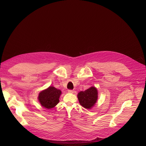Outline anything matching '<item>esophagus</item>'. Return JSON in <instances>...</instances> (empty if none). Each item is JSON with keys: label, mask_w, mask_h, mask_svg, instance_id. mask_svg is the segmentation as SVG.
I'll return each mask as SVG.
<instances>
[{"label": "esophagus", "mask_w": 146, "mask_h": 146, "mask_svg": "<svg viewBox=\"0 0 146 146\" xmlns=\"http://www.w3.org/2000/svg\"><path fill=\"white\" fill-rule=\"evenodd\" d=\"M68 91V92H69V93H73V92H74V91H73V90H69Z\"/></svg>", "instance_id": "obj_1"}]
</instances>
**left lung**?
I'll list each match as a JSON object with an SVG mask.
<instances>
[{
    "label": "left lung",
    "mask_w": 146,
    "mask_h": 146,
    "mask_svg": "<svg viewBox=\"0 0 146 146\" xmlns=\"http://www.w3.org/2000/svg\"><path fill=\"white\" fill-rule=\"evenodd\" d=\"M98 90L95 87H91L84 91H81L77 95L80 105L86 109H91L98 100Z\"/></svg>",
    "instance_id": "left-lung-1"
}]
</instances>
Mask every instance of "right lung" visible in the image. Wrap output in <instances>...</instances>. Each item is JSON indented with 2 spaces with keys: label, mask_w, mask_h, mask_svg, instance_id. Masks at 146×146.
I'll use <instances>...</instances> for the list:
<instances>
[{
  "label": "right lung",
  "mask_w": 146,
  "mask_h": 146,
  "mask_svg": "<svg viewBox=\"0 0 146 146\" xmlns=\"http://www.w3.org/2000/svg\"><path fill=\"white\" fill-rule=\"evenodd\" d=\"M61 93L60 90L50 86L39 93L38 100L43 108L50 109L54 108L59 103Z\"/></svg>",
  "instance_id": "add662e5"
}]
</instances>
